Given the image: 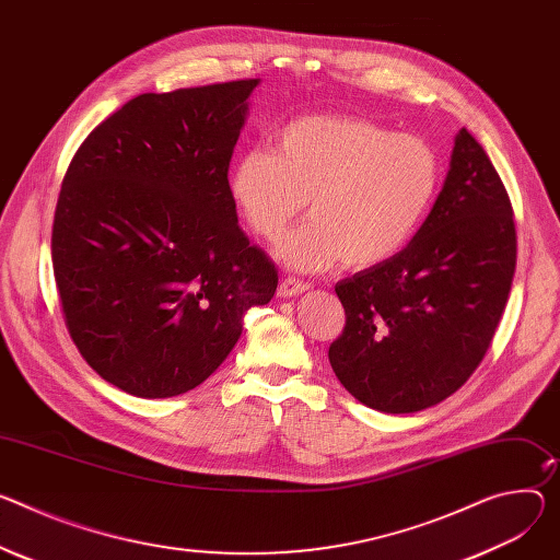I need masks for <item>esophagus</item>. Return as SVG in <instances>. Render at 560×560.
Returning a JSON list of instances; mask_svg holds the SVG:
<instances>
[{"label": "esophagus", "mask_w": 560, "mask_h": 560, "mask_svg": "<svg viewBox=\"0 0 560 560\" xmlns=\"http://www.w3.org/2000/svg\"><path fill=\"white\" fill-rule=\"evenodd\" d=\"M308 290H311V285H308V283H303V281H299V279L288 277V279H283V281H281V285H279V296L290 299V296H299V294L308 292Z\"/></svg>", "instance_id": "1"}]
</instances>
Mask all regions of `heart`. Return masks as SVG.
<instances>
[{
    "mask_svg": "<svg viewBox=\"0 0 560 560\" xmlns=\"http://www.w3.org/2000/svg\"><path fill=\"white\" fill-rule=\"evenodd\" d=\"M435 149L352 116H306L285 125L275 151L249 149L230 194L249 230L277 238L311 206V221L275 247L288 268L319 272L346 261L375 268L413 241L440 189Z\"/></svg>",
    "mask_w": 560,
    "mask_h": 560,
    "instance_id": "1",
    "label": "heart"
}]
</instances>
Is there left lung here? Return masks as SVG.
I'll list each match as a JSON object with an SVG mask.
<instances>
[{
    "instance_id": "8db88e82",
    "label": "left lung",
    "mask_w": 560,
    "mask_h": 560,
    "mask_svg": "<svg viewBox=\"0 0 560 560\" xmlns=\"http://www.w3.org/2000/svg\"><path fill=\"white\" fill-rule=\"evenodd\" d=\"M516 270L512 202L460 129L435 206L397 257L335 285L346 311L328 360L382 413H416L460 388L495 335Z\"/></svg>"
}]
</instances>
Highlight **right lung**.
<instances>
[{"label": "right lung", "instance_id": "1", "mask_svg": "<svg viewBox=\"0 0 560 560\" xmlns=\"http://www.w3.org/2000/svg\"><path fill=\"white\" fill-rule=\"evenodd\" d=\"M257 80L142 93L95 127L65 176L50 254L65 322L120 390L206 382L266 306L277 268L238 228L228 170Z\"/></svg>", "mask_w": 560, "mask_h": 560}]
</instances>
